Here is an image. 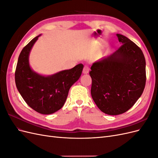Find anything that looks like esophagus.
Here are the masks:
<instances>
[{"instance_id":"obj_1","label":"esophagus","mask_w":158,"mask_h":158,"mask_svg":"<svg viewBox=\"0 0 158 158\" xmlns=\"http://www.w3.org/2000/svg\"><path fill=\"white\" fill-rule=\"evenodd\" d=\"M89 71V69L88 67V66L87 65H85L84 66V69H83V73L84 74H88Z\"/></svg>"}]
</instances>
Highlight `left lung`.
I'll return each mask as SVG.
<instances>
[{
  "label": "left lung",
  "instance_id": "8db88e82",
  "mask_svg": "<svg viewBox=\"0 0 158 158\" xmlns=\"http://www.w3.org/2000/svg\"><path fill=\"white\" fill-rule=\"evenodd\" d=\"M122 44L109 56L91 66V94L101 111L117 115L130 109L141 96L146 80V60L138 46L117 34Z\"/></svg>",
  "mask_w": 158,
  "mask_h": 158
}]
</instances>
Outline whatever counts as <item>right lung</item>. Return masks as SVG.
I'll use <instances>...</instances> for the list:
<instances>
[{
    "label": "right lung",
    "instance_id": "add662e5",
    "mask_svg": "<svg viewBox=\"0 0 158 158\" xmlns=\"http://www.w3.org/2000/svg\"><path fill=\"white\" fill-rule=\"evenodd\" d=\"M38 35L26 45L18 57L15 71L16 88L26 103L35 111L49 114L63 107L70 87L80 77L84 65L60 71L49 76L33 72L29 64V55Z\"/></svg>",
    "mask_w": 158,
    "mask_h": 158
}]
</instances>
